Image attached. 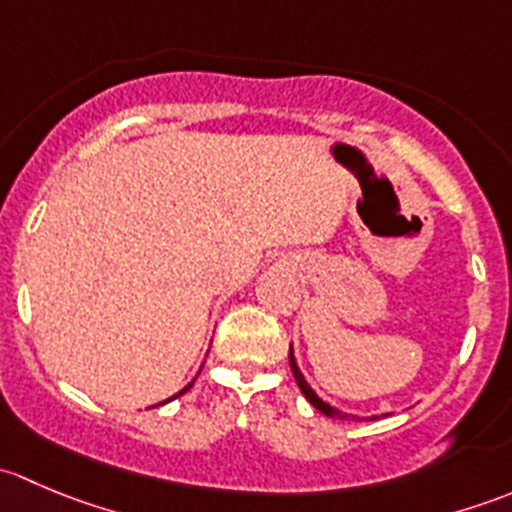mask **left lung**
I'll return each instance as SVG.
<instances>
[{
  "instance_id": "obj_1",
  "label": "left lung",
  "mask_w": 512,
  "mask_h": 512,
  "mask_svg": "<svg viewBox=\"0 0 512 512\" xmlns=\"http://www.w3.org/2000/svg\"><path fill=\"white\" fill-rule=\"evenodd\" d=\"M289 366H292V374H294V381H297L299 391H302V394H304V399H307L309 404L314 406V409H317V411H322L324 416L342 418V421H349V418H352V416L342 414V411H339V409H334V406H329L327 401H322V399H319L317 394H314V389H312V386L307 384V381H304L302 371H299V366H297V359H294V352H292V347H289Z\"/></svg>"
}]
</instances>
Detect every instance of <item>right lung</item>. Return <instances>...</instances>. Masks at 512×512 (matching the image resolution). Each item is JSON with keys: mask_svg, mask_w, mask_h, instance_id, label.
<instances>
[{"mask_svg": "<svg viewBox=\"0 0 512 512\" xmlns=\"http://www.w3.org/2000/svg\"><path fill=\"white\" fill-rule=\"evenodd\" d=\"M195 381V379H193ZM193 381H190V384L188 386H185V389H180L178 391V394H175V396H170V399H165V401H160V404H156V406H163V404H168V401H173V399H178V396H183L185 394V391H188L190 389V386H193Z\"/></svg>", "mask_w": 512, "mask_h": 512, "instance_id": "obj_1", "label": "right lung"}]
</instances>
